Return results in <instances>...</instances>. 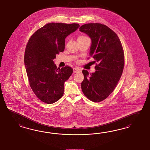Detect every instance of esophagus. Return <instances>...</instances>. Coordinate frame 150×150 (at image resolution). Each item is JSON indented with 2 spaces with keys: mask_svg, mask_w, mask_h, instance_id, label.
Instances as JSON below:
<instances>
[{
  "mask_svg": "<svg viewBox=\"0 0 150 150\" xmlns=\"http://www.w3.org/2000/svg\"><path fill=\"white\" fill-rule=\"evenodd\" d=\"M73 71L74 73H80L81 72V70L79 69V68H73Z\"/></svg>",
  "mask_w": 150,
  "mask_h": 150,
  "instance_id": "esophagus-1",
  "label": "esophagus"
}]
</instances>
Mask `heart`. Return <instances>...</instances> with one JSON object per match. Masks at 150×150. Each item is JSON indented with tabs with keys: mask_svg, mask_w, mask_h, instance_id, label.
Listing matches in <instances>:
<instances>
[{
	"mask_svg": "<svg viewBox=\"0 0 150 150\" xmlns=\"http://www.w3.org/2000/svg\"><path fill=\"white\" fill-rule=\"evenodd\" d=\"M87 38H88V37H85V36H81V37L78 38V39H87ZM78 39H77V40H78Z\"/></svg>",
	"mask_w": 150,
	"mask_h": 150,
	"instance_id": "b5f03b06",
	"label": "heart"
}]
</instances>
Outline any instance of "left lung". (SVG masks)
<instances>
[{"label":"left lung","instance_id":"left-lung-1","mask_svg":"<svg viewBox=\"0 0 150 150\" xmlns=\"http://www.w3.org/2000/svg\"><path fill=\"white\" fill-rule=\"evenodd\" d=\"M80 31L91 38L89 55L98 63L94 73L82 70L81 88L90 100L100 102L113 92L121 78L125 64L123 50L117 35L104 24H83Z\"/></svg>","mask_w":150,"mask_h":150}]
</instances>
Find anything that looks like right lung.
<instances>
[{"instance_id": "right-lung-1", "label": "right lung", "mask_w": 150, "mask_h": 150, "mask_svg": "<svg viewBox=\"0 0 150 150\" xmlns=\"http://www.w3.org/2000/svg\"><path fill=\"white\" fill-rule=\"evenodd\" d=\"M79 27L76 23H48L33 34L26 46L24 65L29 85L37 97L47 104L63 96L64 82L73 73L69 66L57 68L53 59L64 50L65 38Z\"/></svg>"}]
</instances>
